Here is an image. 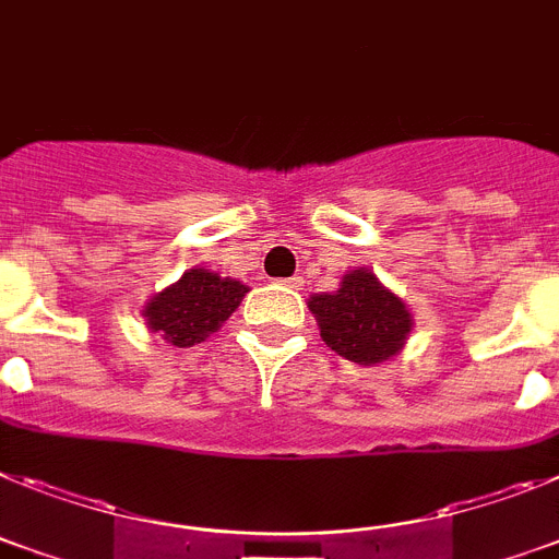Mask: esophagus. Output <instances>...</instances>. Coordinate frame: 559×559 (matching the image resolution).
Segmentation results:
<instances>
[{"label":"esophagus","instance_id":"obj_1","mask_svg":"<svg viewBox=\"0 0 559 559\" xmlns=\"http://www.w3.org/2000/svg\"><path fill=\"white\" fill-rule=\"evenodd\" d=\"M284 284H286V286H289V289H298V286H300V284H304V278H298V275H295V278H286V281H284Z\"/></svg>","mask_w":559,"mask_h":559}]
</instances>
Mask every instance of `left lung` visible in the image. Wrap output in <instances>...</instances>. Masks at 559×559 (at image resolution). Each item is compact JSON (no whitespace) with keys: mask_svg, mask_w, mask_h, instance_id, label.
<instances>
[{"mask_svg":"<svg viewBox=\"0 0 559 559\" xmlns=\"http://www.w3.org/2000/svg\"><path fill=\"white\" fill-rule=\"evenodd\" d=\"M320 337L340 357L357 366H377L402 352L414 318L380 278L357 266L343 275L337 293H323L309 298Z\"/></svg>","mask_w":559,"mask_h":559,"instance_id":"obj_1","label":"left lung"}]
</instances>
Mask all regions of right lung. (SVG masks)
Masks as SVG:
<instances>
[{
    "instance_id": "1",
    "label": "right lung",
    "mask_w": 559,
    "mask_h": 559,
    "mask_svg": "<svg viewBox=\"0 0 559 559\" xmlns=\"http://www.w3.org/2000/svg\"><path fill=\"white\" fill-rule=\"evenodd\" d=\"M245 293L247 286L241 281L193 266L145 304L143 318L165 343L188 348L211 337L239 309Z\"/></svg>"
}]
</instances>
